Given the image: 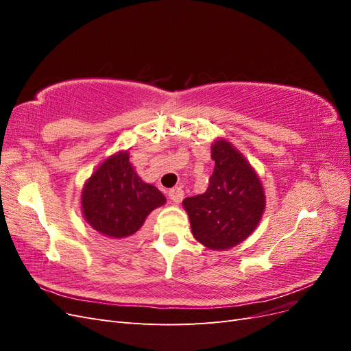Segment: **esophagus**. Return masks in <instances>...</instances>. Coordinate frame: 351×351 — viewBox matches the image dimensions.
<instances>
[{
    "label": "esophagus",
    "mask_w": 351,
    "mask_h": 351,
    "mask_svg": "<svg viewBox=\"0 0 351 351\" xmlns=\"http://www.w3.org/2000/svg\"><path fill=\"white\" fill-rule=\"evenodd\" d=\"M168 196H169V199L174 202V204H180V202H182L183 197H184V192H183L182 187H174V189L169 190Z\"/></svg>",
    "instance_id": "34e87169"
}]
</instances>
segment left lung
I'll list each match as a JSON object with an SVG mask.
<instances>
[{
    "instance_id": "left-lung-1",
    "label": "left lung",
    "mask_w": 351,
    "mask_h": 351,
    "mask_svg": "<svg viewBox=\"0 0 351 351\" xmlns=\"http://www.w3.org/2000/svg\"><path fill=\"white\" fill-rule=\"evenodd\" d=\"M210 158L215 168L206 192L186 197L183 208L193 237L210 250H226L256 230L267 196L258 173L231 142L217 137Z\"/></svg>"
}]
</instances>
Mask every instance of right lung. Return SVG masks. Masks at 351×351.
<instances>
[{
  "instance_id": "obj_1",
  "label": "right lung",
  "mask_w": 351,
  "mask_h": 351,
  "mask_svg": "<svg viewBox=\"0 0 351 351\" xmlns=\"http://www.w3.org/2000/svg\"><path fill=\"white\" fill-rule=\"evenodd\" d=\"M165 202L154 184L137 176L129 151L104 159L80 195L83 218L101 236L115 240L134 236L147 215Z\"/></svg>"
}]
</instances>
